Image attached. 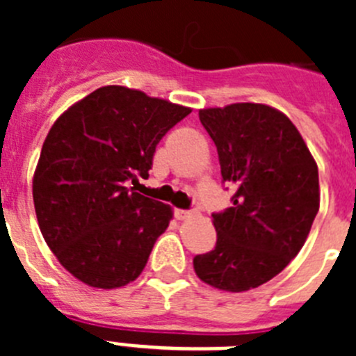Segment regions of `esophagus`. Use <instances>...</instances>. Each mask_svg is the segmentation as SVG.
<instances>
[{
  "label": "esophagus",
  "instance_id": "obj_1",
  "mask_svg": "<svg viewBox=\"0 0 356 356\" xmlns=\"http://www.w3.org/2000/svg\"><path fill=\"white\" fill-rule=\"evenodd\" d=\"M175 216L178 221H185L188 217L196 216V212H194V210H175Z\"/></svg>",
  "mask_w": 356,
  "mask_h": 356
}]
</instances>
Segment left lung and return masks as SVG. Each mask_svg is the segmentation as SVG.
<instances>
[{"label": "left lung", "instance_id": "obj_1", "mask_svg": "<svg viewBox=\"0 0 356 356\" xmlns=\"http://www.w3.org/2000/svg\"><path fill=\"white\" fill-rule=\"evenodd\" d=\"M234 205L212 213L216 248L194 257L205 284L228 292L259 287L289 266L319 210V172L291 119L273 106L234 103L200 110Z\"/></svg>", "mask_w": 356, "mask_h": 356}]
</instances>
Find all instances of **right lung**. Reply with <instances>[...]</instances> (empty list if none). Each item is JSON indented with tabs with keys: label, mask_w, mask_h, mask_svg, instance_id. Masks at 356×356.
Here are the masks:
<instances>
[{
	"label": "right lung",
	"mask_w": 356,
	"mask_h": 356,
	"mask_svg": "<svg viewBox=\"0 0 356 356\" xmlns=\"http://www.w3.org/2000/svg\"><path fill=\"white\" fill-rule=\"evenodd\" d=\"M188 114L106 85L56 119L33 175V205L44 241L74 278L118 289L143 273L172 210L128 184L149 176L156 144Z\"/></svg>",
	"instance_id": "obj_1"
}]
</instances>
